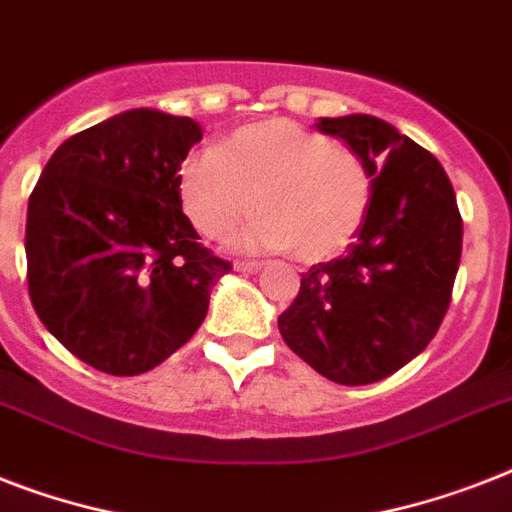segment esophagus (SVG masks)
<instances>
[{
  "label": "esophagus",
  "instance_id": "1",
  "mask_svg": "<svg viewBox=\"0 0 512 512\" xmlns=\"http://www.w3.org/2000/svg\"><path fill=\"white\" fill-rule=\"evenodd\" d=\"M233 268H236L239 273H257L260 271V263H255V260H236Z\"/></svg>",
  "mask_w": 512,
  "mask_h": 512
}]
</instances>
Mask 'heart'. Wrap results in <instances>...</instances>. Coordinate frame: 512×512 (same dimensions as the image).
I'll return each instance as SVG.
<instances>
[{
  "instance_id": "obj_1",
  "label": "heart",
  "mask_w": 512,
  "mask_h": 512,
  "mask_svg": "<svg viewBox=\"0 0 512 512\" xmlns=\"http://www.w3.org/2000/svg\"><path fill=\"white\" fill-rule=\"evenodd\" d=\"M252 199L260 217L244 233V244L292 249L305 263H316L356 239L372 180L353 151L289 119L239 127L217 148L185 159L180 201L201 233H231L252 212Z\"/></svg>"
}]
</instances>
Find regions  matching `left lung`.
I'll list each match as a JSON object with an SVG mask.
<instances>
[{"mask_svg": "<svg viewBox=\"0 0 512 512\" xmlns=\"http://www.w3.org/2000/svg\"><path fill=\"white\" fill-rule=\"evenodd\" d=\"M372 177V199L345 255L303 273L279 316L289 348L327 380L369 385L428 348L462 255L457 196L436 156L369 114L319 119Z\"/></svg>", "mask_w": 512, "mask_h": 512, "instance_id": "1", "label": "left lung"}]
</instances>
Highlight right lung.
I'll return each instance as SVG.
<instances>
[{
  "mask_svg": "<svg viewBox=\"0 0 512 512\" xmlns=\"http://www.w3.org/2000/svg\"><path fill=\"white\" fill-rule=\"evenodd\" d=\"M199 140L188 116L132 108L60 143L31 191L34 311L100 372L143 374L183 348L231 271L183 215L177 170Z\"/></svg>",
  "mask_w": 512,
  "mask_h": 512,
  "instance_id": "add662e5",
  "label": "right lung"
}]
</instances>
